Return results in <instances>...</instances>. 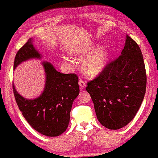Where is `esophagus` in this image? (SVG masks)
I'll return each instance as SVG.
<instances>
[{
	"mask_svg": "<svg viewBox=\"0 0 158 158\" xmlns=\"http://www.w3.org/2000/svg\"><path fill=\"white\" fill-rule=\"evenodd\" d=\"M78 83H79L80 87H81V89H85V86H86V83H85V81L83 79H80Z\"/></svg>",
	"mask_w": 158,
	"mask_h": 158,
	"instance_id": "esophagus-1",
	"label": "esophagus"
}]
</instances>
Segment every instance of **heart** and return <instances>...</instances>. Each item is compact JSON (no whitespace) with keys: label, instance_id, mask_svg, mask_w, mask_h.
<instances>
[{"label":"heart","instance_id":"heart-1","mask_svg":"<svg viewBox=\"0 0 158 158\" xmlns=\"http://www.w3.org/2000/svg\"><path fill=\"white\" fill-rule=\"evenodd\" d=\"M97 48V44L91 42H85L73 49V52L81 57H85L82 64V71L86 75L94 77L99 75L109 60L108 50L106 47Z\"/></svg>","mask_w":158,"mask_h":158}]
</instances>
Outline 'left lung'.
Returning a JSON list of instances; mask_svg holds the SVG:
<instances>
[{
  "label": "left lung",
  "instance_id": "1",
  "mask_svg": "<svg viewBox=\"0 0 158 158\" xmlns=\"http://www.w3.org/2000/svg\"><path fill=\"white\" fill-rule=\"evenodd\" d=\"M147 74L139 44L128 35L122 53L87 83L97 118L110 130L124 127L135 117L146 93Z\"/></svg>",
  "mask_w": 158,
  "mask_h": 158
}]
</instances>
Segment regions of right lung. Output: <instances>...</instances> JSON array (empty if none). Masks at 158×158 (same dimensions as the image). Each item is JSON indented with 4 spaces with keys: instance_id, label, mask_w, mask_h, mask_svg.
<instances>
[{
    "instance_id": "obj_1",
    "label": "right lung",
    "mask_w": 158,
    "mask_h": 158,
    "mask_svg": "<svg viewBox=\"0 0 158 158\" xmlns=\"http://www.w3.org/2000/svg\"><path fill=\"white\" fill-rule=\"evenodd\" d=\"M41 58L31 38L17 51L14 62L15 69L23 61ZM45 86L42 94L34 100H27L18 94L13 84L15 100L28 124L42 135L55 137L66 131L70 118L73 103L78 96V77L75 74H63L56 71L48 62H43Z\"/></svg>"
}]
</instances>
